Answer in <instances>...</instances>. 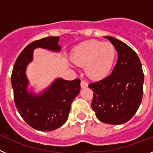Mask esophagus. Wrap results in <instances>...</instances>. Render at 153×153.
Listing matches in <instances>:
<instances>
[{"mask_svg": "<svg viewBox=\"0 0 153 153\" xmlns=\"http://www.w3.org/2000/svg\"><path fill=\"white\" fill-rule=\"evenodd\" d=\"M81 87H82V88H86L88 87V84L87 82L84 81V80H82L81 81Z\"/></svg>", "mask_w": 153, "mask_h": 153, "instance_id": "1", "label": "esophagus"}]
</instances>
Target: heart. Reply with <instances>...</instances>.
<instances>
[{"instance_id": "heart-1", "label": "heart", "mask_w": 153, "mask_h": 153, "mask_svg": "<svg viewBox=\"0 0 153 153\" xmlns=\"http://www.w3.org/2000/svg\"><path fill=\"white\" fill-rule=\"evenodd\" d=\"M115 56L116 52L112 44L91 39L75 46L71 59L78 66H85V71L89 78L98 80L110 73Z\"/></svg>"}]
</instances>
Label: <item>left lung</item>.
Masks as SVG:
<instances>
[{
	"label": "left lung",
	"instance_id": "1",
	"mask_svg": "<svg viewBox=\"0 0 153 153\" xmlns=\"http://www.w3.org/2000/svg\"><path fill=\"white\" fill-rule=\"evenodd\" d=\"M117 61L109 76L89 85L94 93L91 107L97 119L108 124H122L138 110L143 93L144 75L138 56L126 43L112 36Z\"/></svg>",
	"mask_w": 153,
	"mask_h": 153
}]
</instances>
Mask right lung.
<instances>
[{"instance_id":"right-lung-1","label":"right lung","mask_w":153,"mask_h":153,"mask_svg":"<svg viewBox=\"0 0 153 153\" xmlns=\"http://www.w3.org/2000/svg\"><path fill=\"white\" fill-rule=\"evenodd\" d=\"M59 36H49L29 44L15 62L11 75L14 102L17 111L31 127L39 131H53L68 120L71 104L81 90V81L57 78L47 88L35 91L27 76L28 65L37 48L60 53Z\"/></svg>"}]
</instances>
